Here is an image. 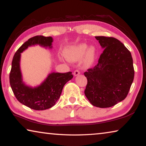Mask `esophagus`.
Listing matches in <instances>:
<instances>
[{
	"label": "esophagus",
	"mask_w": 146,
	"mask_h": 146,
	"mask_svg": "<svg viewBox=\"0 0 146 146\" xmlns=\"http://www.w3.org/2000/svg\"><path fill=\"white\" fill-rule=\"evenodd\" d=\"M80 74V72L79 70H74V75L75 76H78Z\"/></svg>",
	"instance_id": "34e87169"
}]
</instances>
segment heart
I'll return each mask as SVG.
<instances>
[{"mask_svg":"<svg viewBox=\"0 0 146 146\" xmlns=\"http://www.w3.org/2000/svg\"><path fill=\"white\" fill-rule=\"evenodd\" d=\"M96 54L94 47L90 46L88 48V45L81 43L68 48L65 50L64 55L66 59L70 61L80 60L85 56V63L87 65H90L94 61Z\"/></svg>","mask_w":146,"mask_h":146,"instance_id":"b5f03b06","label":"heart"}]
</instances>
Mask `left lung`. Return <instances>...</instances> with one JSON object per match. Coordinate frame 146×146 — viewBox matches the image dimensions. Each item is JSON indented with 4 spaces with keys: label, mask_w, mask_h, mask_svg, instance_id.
<instances>
[{
    "label": "left lung",
    "mask_w": 146,
    "mask_h": 146,
    "mask_svg": "<svg viewBox=\"0 0 146 146\" xmlns=\"http://www.w3.org/2000/svg\"><path fill=\"white\" fill-rule=\"evenodd\" d=\"M104 48L98 63L84 72L87 79L85 94L92 106L111 107L125 98L135 70L129 50L116 38L96 36Z\"/></svg>",
    "instance_id": "1"
}]
</instances>
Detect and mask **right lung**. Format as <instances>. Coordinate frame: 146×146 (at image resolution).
Segmentation results:
<instances>
[{
    "label": "right lung",
    "mask_w": 146,
    "mask_h": 146,
    "mask_svg": "<svg viewBox=\"0 0 146 146\" xmlns=\"http://www.w3.org/2000/svg\"><path fill=\"white\" fill-rule=\"evenodd\" d=\"M52 41L51 37L42 35L33 37L19 48L13 56L9 73L11 89L19 102L32 109L42 111L53 107L60 97L64 85L73 78L71 72H52L37 87H28L23 83L20 69L21 53L28 46L35 44L51 48Z\"/></svg>",
    "instance_id": "right-lung-1"
}]
</instances>
